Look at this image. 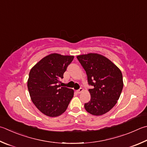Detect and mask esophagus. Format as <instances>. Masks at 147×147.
Wrapping results in <instances>:
<instances>
[{
    "label": "esophagus",
    "mask_w": 147,
    "mask_h": 147,
    "mask_svg": "<svg viewBox=\"0 0 147 147\" xmlns=\"http://www.w3.org/2000/svg\"><path fill=\"white\" fill-rule=\"evenodd\" d=\"M83 90H84V89H82V88H80V89H78V90H76V92L78 93V94H80V93H81Z\"/></svg>",
    "instance_id": "34e87169"
}]
</instances>
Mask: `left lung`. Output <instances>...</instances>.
Returning a JSON list of instances; mask_svg holds the SVG:
<instances>
[{
  "label": "left lung",
  "instance_id": "left-lung-1",
  "mask_svg": "<svg viewBox=\"0 0 147 147\" xmlns=\"http://www.w3.org/2000/svg\"><path fill=\"white\" fill-rule=\"evenodd\" d=\"M77 59L86 72L90 100L85 103L88 113L100 116L116 105L123 87L121 71L108 58L96 53L79 55Z\"/></svg>",
  "mask_w": 147,
  "mask_h": 147
}]
</instances>
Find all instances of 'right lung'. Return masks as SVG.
Returning a JSON list of instances; mask_svg holds the SVG:
<instances>
[{"instance_id":"add662e5","label":"right lung","mask_w":147,"mask_h":147,"mask_svg":"<svg viewBox=\"0 0 147 147\" xmlns=\"http://www.w3.org/2000/svg\"><path fill=\"white\" fill-rule=\"evenodd\" d=\"M73 58V56L53 53L42 58L29 72V95L34 105L45 115H61L73 98L74 90L59 84Z\"/></svg>"}]
</instances>
